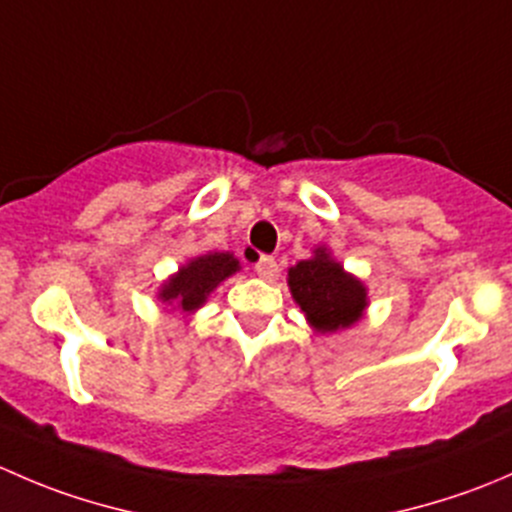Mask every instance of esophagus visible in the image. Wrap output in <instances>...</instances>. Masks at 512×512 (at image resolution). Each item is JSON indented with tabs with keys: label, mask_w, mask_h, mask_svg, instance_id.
Returning a JSON list of instances; mask_svg holds the SVG:
<instances>
[{
	"label": "esophagus",
	"mask_w": 512,
	"mask_h": 512,
	"mask_svg": "<svg viewBox=\"0 0 512 512\" xmlns=\"http://www.w3.org/2000/svg\"><path fill=\"white\" fill-rule=\"evenodd\" d=\"M255 272H257V277H262V280H275V275H277V262H275V257H270V255H260L255 260Z\"/></svg>",
	"instance_id": "esophagus-1"
}]
</instances>
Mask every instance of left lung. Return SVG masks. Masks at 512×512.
<instances>
[{
  "label": "left lung",
  "instance_id": "obj_1",
  "mask_svg": "<svg viewBox=\"0 0 512 512\" xmlns=\"http://www.w3.org/2000/svg\"><path fill=\"white\" fill-rule=\"evenodd\" d=\"M287 287L309 327L319 334H337L354 327L369 307V289L344 270L327 245L287 270Z\"/></svg>",
  "mask_w": 512,
  "mask_h": 512
}]
</instances>
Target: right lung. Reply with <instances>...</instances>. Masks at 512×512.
I'll return each instance as SVG.
<instances>
[{
    "instance_id": "right-lung-1",
    "label": "right lung",
    "mask_w": 512,
    "mask_h": 512,
    "mask_svg": "<svg viewBox=\"0 0 512 512\" xmlns=\"http://www.w3.org/2000/svg\"><path fill=\"white\" fill-rule=\"evenodd\" d=\"M242 270L240 260L232 252H205V255L190 257L178 272L160 282L158 302L165 304L168 312H180L183 319L193 317L210 294L215 292L227 277L237 275Z\"/></svg>"
}]
</instances>
